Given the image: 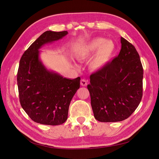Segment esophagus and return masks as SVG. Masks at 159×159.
<instances>
[{"mask_svg":"<svg viewBox=\"0 0 159 159\" xmlns=\"http://www.w3.org/2000/svg\"><path fill=\"white\" fill-rule=\"evenodd\" d=\"M80 84L82 86H86L88 85V81L85 79H81L80 81Z\"/></svg>","mask_w":159,"mask_h":159,"instance_id":"34e87169","label":"esophagus"}]
</instances>
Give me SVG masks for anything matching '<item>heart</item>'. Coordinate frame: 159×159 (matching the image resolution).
<instances>
[{"label":"heart","mask_w":159,"mask_h":159,"mask_svg":"<svg viewBox=\"0 0 159 159\" xmlns=\"http://www.w3.org/2000/svg\"><path fill=\"white\" fill-rule=\"evenodd\" d=\"M115 45L111 40L103 38H95L79 47L75 52L80 60H85L93 54L89 66L93 70L103 68L112 59L115 52Z\"/></svg>","instance_id":"b5f03b06"}]
</instances>
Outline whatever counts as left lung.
Returning a JSON list of instances; mask_svg holds the SVG:
<instances>
[{
  "mask_svg": "<svg viewBox=\"0 0 159 159\" xmlns=\"http://www.w3.org/2000/svg\"><path fill=\"white\" fill-rule=\"evenodd\" d=\"M117 57L90 75L88 89L95 119L117 122L127 119L143 96V69L135 48L123 37Z\"/></svg>",
  "mask_w": 159,
  "mask_h": 159,
  "instance_id": "8db88e82",
  "label": "left lung"
}]
</instances>
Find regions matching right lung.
I'll list each match as a JSON object with an SVG mask.
<instances>
[{"mask_svg": "<svg viewBox=\"0 0 159 159\" xmlns=\"http://www.w3.org/2000/svg\"><path fill=\"white\" fill-rule=\"evenodd\" d=\"M67 31H46L24 53L19 64L17 84L22 107L36 123L58 125L68 119L72 98L80 86V78L68 79L48 70L39 50L68 34Z\"/></svg>", "mask_w": 159, "mask_h": 159, "instance_id": "add662e5", "label": "right lung"}]
</instances>
